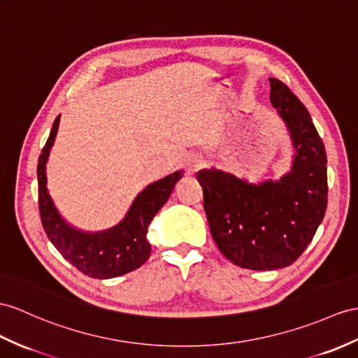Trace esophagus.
<instances>
[{
	"mask_svg": "<svg viewBox=\"0 0 358 358\" xmlns=\"http://www.w3.org/2000/svg\"><path fill=\"white\" fill-rule=\"evenodd\" d=\"M203 167V159L197 155H189L185 158V170L187 173L193 174Z\"/></svg>",
	"mask_w": 358,
	"mask_h": 358,
	"instance_id": "obj_1",
	"label": "esophagus"
}]
</instances>
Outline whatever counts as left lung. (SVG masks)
<instances>
[{
    "instance_id": "1",
    "label": "left lung",
    "mask_w": 358,
    "mask_h": 358,
    "mask_svg": "<svg viewBox=\"0 0 358 358\" xmlns=\"http://www.w3.org/2000/svg\"><path fill=\"white\" fill-rule=\"evenodd\" d=\"M270 101L293 138L292 171L261 185L220 170L196 174L217 248L234 264L250 270L293 264L315 237L328 203L327 153L307 108L278 78H270Z\"/></svg>"
}]
</instances>
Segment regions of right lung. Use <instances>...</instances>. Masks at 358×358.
I'll list each match as a JSON object with an SVG mask.
<instances>
[{"label":"right lung","mask_w":358,"mask_h":358,"mask_svg":"<svg viewBox=\"0 0 358 358\" xmlns=\"http://www.w3.org/2000/svg\"><path fill=\"white\" fill-rule=\"evenodd\" d=\"M59 120L60 115L55 120L53 129L38 161V203L43 231L60 255L90 278L109 280L134 272L150 257L152 248L147 241V228L155 214L169 200L174 185L182 178V173L176 171L147 187L135 199L126 219L115 228L101 234L76 231L69 228L59 215L47 189L45 164L57 134Z\"/></svg>","instance_id":"obj_1"}]
</instances>
